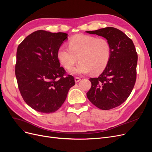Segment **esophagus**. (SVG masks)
<instances>
[{
	"instance_id": "esophagus-1",
	"label": "esophagus",
	"mask_w": 152,
	"mask_h": 152,
	"mask_svg": "<svg viewBox=\"0 0 152 152\" xmlns=\"http://www.w3.org/2000/svg\"><path fill=\"white\" fill-rule=\"evenodd\" d=\"M80 80V78L77 77H75V82H76V83H77V82H79Z\"/></svg>"
}]
</instances>
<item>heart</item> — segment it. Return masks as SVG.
<instances>
[{
    "instance_id": "heart-1",
    "label": "heart",
    "mask_w": 152,
    "mask_h": 152,
    "mask_svg": "<svg viewBox=\"0 0 152 152\" xmlns=\"http://www.w3.org/2000/svg\"><path fill=\"white\" fill-rule=\"evenodd\" d=\"M69 48L61 45L57 50L56 56L59 63L66 69H70L77 61L79 63L71 73L84 75L92 72L99 74L107 66L111 57V47L104 38L83 34L77 35L69 41Z\"/></svg>"
}]
</instances>
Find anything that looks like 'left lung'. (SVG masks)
<instances>
[{
  "label": "left lung",
  "mask_w": 152,
  "mask_h": 152,
  "mask_svg": "<svg viewBox=\"0 0 152 152\" xmlns=\"http://www.w3.org/2000/svg\"><path fill=\"white\" fill-rule=\"evenodd\" d=\"M86 33L102 36L111 47L107 66L97 78H91V87L87 93L90 102L99 109L118 107L129 96L136 79L137 55L132 40L113 27Z\"/></svg>",
  "instance_id": "obj_1"
}]
</instances>
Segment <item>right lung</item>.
Listing matches in <instances>:
<instances>
[{
    "label": "right lung",
    "instance_id": "obj_1",
    "mask_svg": "<svg viewBox=\"0 0 152 152\" xmlns=\"http://www.w3.org/2000/svg\"><path fill=\"white\" fill-rule=\"evenodd\" d=\"M68 34L45 30L33 32L18 45L15 74L25 103L39 112H56L65 102L74 78L65 76L57 59Z\"/></svg>",
    "mask_w": 152,
    "mask_h": 152
}]
</instances>
